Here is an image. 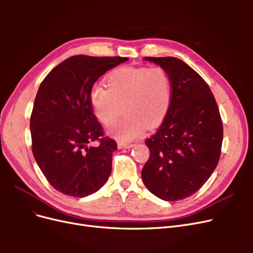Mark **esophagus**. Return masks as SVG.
<instances>
[{
	"label": "esophagus",
	"mask_w": 253,
	"mask_h": 253,
	"mask_svg": "<svg viewBox=\"0 0 253 253\" xmlns=\"http://www.w3.org/2000/svg\"><path fill=\"white\" fill-rule=\"evenodd\" d=\"M134 147V143H122V142H119L118 143V148L119 149H129Z\"/></svg>",
	"instance_id": "esophagus-1"
}]
</instances>
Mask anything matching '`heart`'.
I'll use <instances>...</instances> for the list:
<instances>
[{
  "label": "heart",
  "instance_id": "b5f03b06",
  "mask_svg": "<svg viewBox=\"0 0 253 253\" xmlns=\"http://www.w3.org/2000/svg\"><path fill=\"white\" fill-rule=\"evenodd\" d=\"M105 88L95 85L89 101L97 119L111 126L125 108L126 117L115 125L110 134L120 141H131L147 129L158 126L171 104V81L162 67L126 66L114 71Z\"/></svg>",
  "mask_w": 253,
  "mask_h": 253
}]
</instances>
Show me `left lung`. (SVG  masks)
<instances>
[{
  "mask_svg": "<svg viewBox=\"0 0 253 253\" xmlns=\"http://www.w3.org/2000/svg\"><path fill=\"white\" fill-rule=\"evenodd\" d=\"M171 81V104L158 131L145 140L150 158L141 171L144 186L168 202L194 194L218 164L223 122L206 81L174 57H145Z\"/></svg>",
  "mask_w": 253,
  "mask_h": 253,
  "instance_id": "1",
  "label": "left lung"
}]
</instances>
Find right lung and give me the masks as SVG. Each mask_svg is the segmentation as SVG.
I'll return each instance as SVG.
<instances>
[{
	"label": "right lung",
	"instance_id": "right-lung-1",
	"mask_svg": "<svg viewBox=\"0 0 253 253\" xmlns=\"http://www.w3.org/2000/svg\"><path fill=\"white\" fill-rule=\"evenodd\" d=\"M127 60L70 57L40 84L30 116L32 149L42 173L59 192L85 197L108 181L117 143L103 136L89 93L104 73ZM95 140L97 147H88Z\"/></svg>",
	"mask_w": 253,
	"mask_h": 253
}]
</instances>
